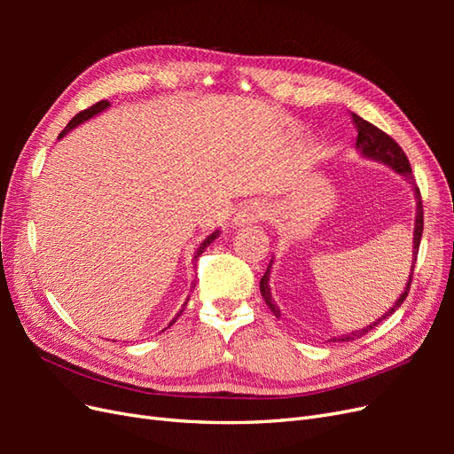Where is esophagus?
<instances>
[{
    "instance_id": "obj_1",
    "label": "esophagus",
    "mask_w": 454,
    "mask_h": 454,
    "mask_svg": "<svg viewBox=\"0 0 454 454\" xmlns=\"http://www.w3.org/2000/svg\"><path fill=\"white\" fill-rule=\"evenodd\" d=\"M269 215V206L261 200H248L244 202L239 212L232 217V225L235 227H246V225H252L261 222V219H265Z\"/></svg>"
}]
</instances>
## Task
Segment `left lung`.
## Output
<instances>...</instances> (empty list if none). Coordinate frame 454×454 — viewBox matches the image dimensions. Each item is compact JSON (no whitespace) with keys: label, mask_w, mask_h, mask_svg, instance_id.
I'll return each mask as SVG.
<instances>
[{"label":"left lung","mask_w":454,"mask_h":454,"mask_svg":"<svg viewBox=\"0 0 454 454\" xmlns=\"http://www.w3.org/2000/svg\"><path fill=\"white\" fill-rule=\"evenodd\" d=\"M352 115V125H356V130H358V140H356V147H358L360 153L367 159H375V160H380L387 164V167H390L392 170H395L397 174H402L405 180H409V184H415L413 180V172H411V164L407 160V155L403 153V149L397 145V142L394 138H390V136L387 132H382L380 129H377L375 125H371V122H367L365 119H362L360 115L356 114H350ZM415 195H417V215H415V235H413V265H411V272H409V280H407V286L403 294L400 295V299L395 301L394 307L382 316V318H379L377 322H373L371 325H365L364 329H356V332L352 333H347V335H340L339 339L335 337L333 340H356L360 339L362 335L369 333L371 329H373L379 322H382L384 318H388L390 314H394L397 309L402 307V303L405 301L407 294H409V287H411V280H413V270H415V261H417V254H419V246H420V239H422V229H424V212H422V199H420V191L419 187H415ZM270 267H272V261L267 267V272L263 274V278H261L259 282V290H261V295H263L265 303L269 305V309L274 312V316H280V310L278 307L272 303V295H270V287H269V277H270Z\"/></svg>","instance_id":"1"}]
</instances>
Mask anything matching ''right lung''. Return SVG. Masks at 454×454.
Here are the masks:
<instances>
[{"instance_id":"right-lung-1","label":"right lung","mask_w":454,"mask_h":454,"mask_svg":"<svg viewBox=\"0 0 454 454\" xmlns=\"http://www.w3.org/2000/svg\"><path fill=\"white\" fill-rule=\"evenodd\" d=\"M107 107H109V102H107V100H100V102H96L94 106H90V107L83 109V112H79V114H77V115H75V117H74V119H72L70 122H67V125H66V129H64V130L60 132V138H62V136H64V134H67V132H70L72 129L79 127V125H81V122H85V121H89L90 117H94V115H98V114H102V112H104V109H107ZM217 237H219V231H214L210 237H206V239H204V242H202V244L199 246V250H197V254H195V259H197V257H199V255H200V254H202V252H204L206 248H208V246H210V244H212V242H214V240H215ZM191 287H195V284H193V286H191ZM187 301H189V297L185 299V303H184V307L187 305ZM182 312H184V309H182L180 312H177V314H176V318H174V320L170 322V325H172V324H174V322H176L177 318H180V314H182ZM170 325H168V327H170Z\"/></svg>"}]
</instances>
